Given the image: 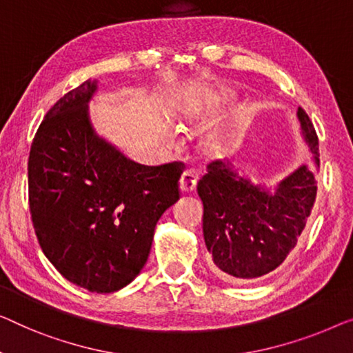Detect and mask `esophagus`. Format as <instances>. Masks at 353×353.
I'll return each instance as SVG.
<instances>
[{
    "label": "esophagus",
    "mask_w": 353,
    "mask_h": 353,
    "mask_svg": "<svg viewBox=\"0 0 353 353\" xmlns=\"http://www.w3.org/2000/svg\"><path fill=\"white\" fill-rule=\"evenodd\" d=\"M196 181H198L196 171L185 170V171H183L182 177H181V190L185 192V193L193 192L194 187H196Z\"/></svg>",
    "instance_id": "34e87169"
}]
</instances>
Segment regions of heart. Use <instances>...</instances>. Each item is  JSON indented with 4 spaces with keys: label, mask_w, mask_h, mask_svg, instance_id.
Instances as JSON below:
<instances>
[{
    "label": "heart",
    "mask_w": 353,
    "mask_h": 353,
    "mask_svg": "<svg viewBox=\"0 0 353 353\" xmlns=\"http://www.w3.org/2000/svg\"><path fill=\"white\" fill-rule=\"evenodd\" d=\"M230 97H231L230 92H223L222 94H220V98H222V99H227V98H230Z\"/></svg>",
    "instance_id": "obj_1"
}]
</instances>
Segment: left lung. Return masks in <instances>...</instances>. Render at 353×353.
<instances>
[{
    "label": "left lung",
    "mask_w": 353,
    "mask_h": 353,
    "mask_svg": "<svg viewBox=\"0 0 353 353\" xmlns=\"http://www.w3.org/2000/svg\"><path fill=\"white\" fill-rule=\"evenodd\" d=\"M304 141L314 155L272 192L241 177L228 161L215 160L198 182L204 206V243L219 274L252 281L274 271L294 249L317 196L319 138L299 108Z\"/></svg>",
    "instance_id": "obj_1"
}]
</instances>
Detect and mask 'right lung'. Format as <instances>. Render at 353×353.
Masks as SVG:
<instances>
[{
    "mask_svg": "<svg viewBox=\"0 0 353 353\" xmlns=\"http://www.w3.org/2000/svg\"><path fill=\"white\" fill-rule=\"evenodd\" d=\"M85 81L49 109L28 159L34 233L60 274L88 292L110 293L143 270L155 225L179 196L183 163L139 165L94 133Z\"/></svg>",
    "mask_w": 353,
    "mask_h": 353,
    "instance_id": "right-lung-1",
    "label": "right lung"
}]
</instances>
